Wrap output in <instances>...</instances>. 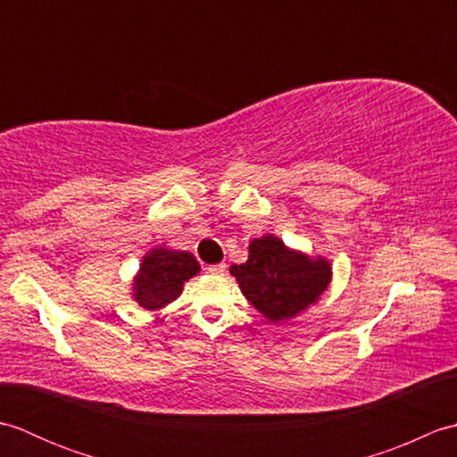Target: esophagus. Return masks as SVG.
I'll return each instance as SVG.
<instances>
[{"label":"esophagus","mask_w":457,"mask_h":457,"mask_svg":"<svg viewBox=\"0 0 457 457\" xmlns=\"http://www.w3.org/2000/svg\"><path fill=\"white\" fill-rule=\"evenodd\" d=\"M206 270H208L210 275H223V273H226V263L210 265V267H206Z\"/></svg>","instance_id":"esophagus-1"}]
</instances>
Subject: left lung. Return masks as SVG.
<instances>
[{"label":"left lung","instance_id":"obj_1","mask_svg":"<svg viewBox=\"0 0 457 457\" xmlns=\"http://www.w3.org/2000/svg\"><path fill=\"white\" fill-rule=\"evenodd\" d=\"M229 270L244 296L270 322H283L316 303L332 275L328 261L288 251L273 236L251 241L249 259Z\"/></svg>","mask_w":457,"mask_h":457}]
</instances>
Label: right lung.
<instances>
[{
	"label": "right lung",
	"mask_w": 457,
	"mask_h": 457,
	"mask_svg": "<svg viewBox=\"0 0 457 457\" xmlns=\"http://www.w3.org/2000/svg\"><path fill=\"white\" fill-rule=\"evenodd\" d=\"M198 261L187 251L154 249L143 259L135 280V298L147 310H157L180 295L182 285L198 273Z\"/></svg>",
	"instance_id": "right-lung-1"
}]
</instances>
